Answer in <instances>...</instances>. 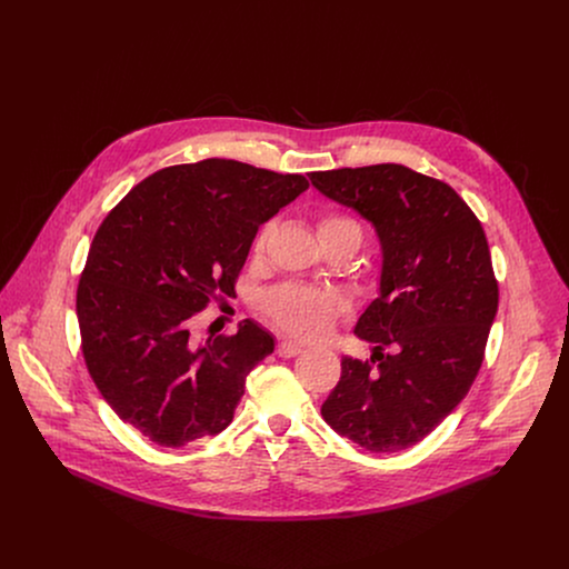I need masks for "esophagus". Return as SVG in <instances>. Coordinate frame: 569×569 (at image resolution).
Wrapping results in <instances>:
<instances>
[{
  "label": "esophagus",
  "instance_id": "1",
  "mask_svg": "<svg viewBox=\"0 0 569 569\" xmlns=\"http://www.w3.org/2000/svg\"><path fill=\"white\" fill-rule=\"evenodd\" d=\"M301 351H303V347H301L299 342L281 341L277 345V353H279L281 358H295V356H299Z\"/></svg>",
  "mask_w": 569,
  "mask_h": 569
}]
</instances>
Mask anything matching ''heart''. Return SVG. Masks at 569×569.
I'll return each instance as SVG.
<instances>
[{
	"label": "heart",
	"instance_id": "obj_1",
	"mask_svg": "<svg viewBox=\"0 0 569 569\" xmlns=\"http://www.w3.org/2000/svg\"><path fill=\"white\" fill-rule=\"evenodd\" d=\"M272 234V222L263 224L254 250L261 252ZM319 237H351L356 243L362 239V228L349 216H326L319 222ZM345 299L335 290H315L303 286H283L268 295V315L290 335L303 341H319L328 337L337 315L345 310Z\"/></svg>",
	"mask_w": 569,
	"mask_h": 569
}]
</instances>
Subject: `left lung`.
Instances as JSON below:
<instances>
[{
    "label": "left lung",
    "instance_id": "obj_1",
    "mask_svg": "<svg viewBox=\"0 0 569 569\" xmlns=\"http://www.w3.org/2000/svg\"><path fill=\"white\" fill-rule=\"evenodd\" d=\"M310 180L365 218L382 252L378 297L353 328L373 342V356H342L321 416L371 453L405 451L466 398L481 367L499 303L483 228L449 184L402 164L317 171Z\"/></svg>",
    "mask_w": 569,
    "mask_h": 569
}]
</instances>
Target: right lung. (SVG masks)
I'll return each instance as SVG.
<instances>
[{"label": "right lung", "instance_id": "add662e5", "mask_svg": "<svg viewBox=\"0 0 569 569\" xmlns=\"http://www.w3.org/2000/svg\"><path fill=\"white\" fill-rule=\"evenodd\" d=\"M310 182L209 158L156 171L103 220L77 290L88 371L116 416L180 449L232 422L246 376L274 337L246 319L232 337H191L218 292L232 295L261 224Z\"/></svg>", "mask_w": 569, "mask_h": 569}]
</instances>
